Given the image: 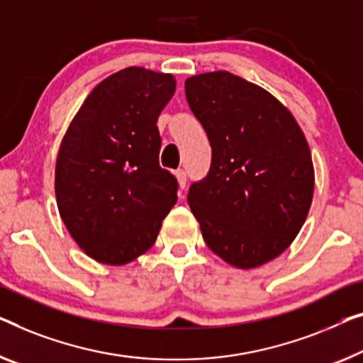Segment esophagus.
Instances as JSON below:
<instances>
[{
    "instance_id": "34e87169",
    "label": "esophagus",
    "mask_w": 363,
    "mask_h": 363,
    "mask_svg": "<svg viewBox=\"0 0 363 363\" xmlns=\"http://www.w3.org/2000/svg\"><path fill=\"white\" fill-rule=\"evenodd\" d=\"M176 177H177V182H179V187L184 189L186 187V182H187V174L184 169H176Z\"/></svg>"
}]
</instances>
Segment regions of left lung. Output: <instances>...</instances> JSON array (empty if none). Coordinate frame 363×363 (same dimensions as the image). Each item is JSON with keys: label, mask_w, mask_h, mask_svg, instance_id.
I'll return each instance as SVG.
<instances>
[{"label": "left lung", "mask_w": 363, "mask_h": 363, "mask_svg": "<svg viewBox=\"0 0 363 363\" xmlns=\"http://www.w3.org/2000/svg\"><path fill=\"white\" fill-rule=\"evenodd\" d=\"M186 97L212 147L207 176L187 196L203 240L231 266H262L291 245L310 212L305 135L272 94L228 72L189 78Z\"/></svg>", "instance_id": "8db88e82"}]
</instances>
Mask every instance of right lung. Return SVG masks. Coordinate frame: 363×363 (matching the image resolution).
Returning <instances> with one entry per match:
<instances>
[{"instance_id":"right-lung-1","label":"right lung","mask_w":363,"mask_h":363,"mask_svg":"<svg viewBox=\"0 0 363 363\" xmlns=\"http://www.w3.org/2000/svg\"><path fill=\"white\" fill-rule=\"evenodd\" d=\"M171 74L130 67L97 84L62 140L55 196L89 257L122 266L155 245L179 184L160 166L156 127L174 94Z\"/></svg>"}]
</instances>
